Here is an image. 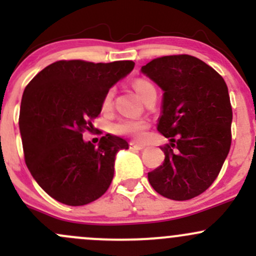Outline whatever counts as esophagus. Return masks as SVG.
Wrapping results in <instances>:
<instances>
[{"label": "esophagus", "mask_w": 256, "mask_h": 256, "mask_svg": "<svg viewBox=\"0 0 256 256\" xmlns=\"http://www.w3.org/2000/svg\"><path fill=\"white\" fill-rule=\"evenodd\" d=\"M130 148L138 151V150H142V148H144V147L142 146V144H135V142H130Z\"/></svg>", "instance_id": "1"}]
</instances>
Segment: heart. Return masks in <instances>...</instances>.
<instances>
[{"instance_id": "1", "label": "heart", "mask_w": 256, "mask_h": 256, "mask_svg": "<svg viewBox=\"0 0 256 256\" xmlns=\"http://www.w3.org/2000/svg\"><path fill=\"white\" fill-rule=\"evenodd\" d=\"M150 82L147 80L138 79L134 82V89L141 96V94L150 86ZM112 96H114V90H109L105 94L104 99H102V108L104 112L109 110L112 105ZM148 128V124L144 120H135V118H120L112 124V131L115 135L118 136H125V138H130L132 140L140 141L142 140L146 135V130Z\"/></svg>"}]
</instances>
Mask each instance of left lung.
I'll return each mask as SVG.
<instances>
[{
	"mask_svg": "<svg viewBox=\"0 0 256 256\" xmlns=\"http://www.w3.org/2000/svg\"><path fill=\"white\" fill-rule=\"evenodd\" d=\"M164 90L157 130L170 138L164 161L148 172L157 193L187 200L208 190L220 172L232 144V112L224 79L196 56L156 58L141 68Z\"/></svg>",
	"mask_w": 256,
	"mask_h": 256,
	"instance_id": "8db88e82",
	"label": "left lung"
}]
</instances>
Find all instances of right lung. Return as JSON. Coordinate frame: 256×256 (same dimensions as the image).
Masks as SVG:
<instances>
[{
  "label": "right lung",
  "instance_id": "obj_1",
  "mask_svg": "<svg viewBox=\"0 0 256 256\" xmlns=\"http://www.w3.org/2000/svg\"><path fill=\"white\" fill-rule=\"evenodd\" d=\"M134 66L132 60H59L26 86L20 112L24 161L36 182L58 202L84 206L109 188L116 154L128 144L106 134L95 146L82 132L94 128L105 94Z\"/></svg>",
  "mask_w": 256,
  "mask_h": 256
}]
</instances>
